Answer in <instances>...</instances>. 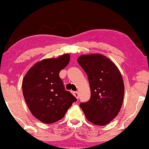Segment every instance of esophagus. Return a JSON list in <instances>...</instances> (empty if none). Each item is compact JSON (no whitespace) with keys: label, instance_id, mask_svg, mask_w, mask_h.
Segmentation results:
<instances>
[{"label":"esophagus","instance_id":"34e87169","mask_svg":"<svg viewBox=\"0 0 149 149\" xmlns=\"http://www.w3.org/2000/svg\"><path fill=\"white\" fill-rule=\"evenodd\" d=\"M73 95H74V96L77 98V99L79 98V93H78V92H73Z\"/></svg>","mask_w":149,"mask_h":149}]
</instances>
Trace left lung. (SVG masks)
Returning <instances> with one entry per match:
<instances>
[{
	"label": "left lung",
	"mask_w": 149,
	"mask_h": 149,
	"mask_svg": "<svg viewBox=\"0 0 149 149\" xmlns=\"http://www.w3.org/2000/svg\"><path fill=\"white\" fill-rule=\"evenodd\" d=\"M79 65L87 75L91 96L80 107L89 121L104 126L112 121L120 110L124 96L123 79L116 65L101 54L82 55Z\"/></svg>",
	"instance_id": "obj_1"
}]
</instances>
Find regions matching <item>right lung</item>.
Masks as SVG:
<instances>
[{
    "label": "right lung",
    "instance_id": "obj_1",
    "mask_svg": "<svg viewBox=\"0 0 149 149\" xmlns=\"http://www.w3.org/2000/svg\"><path fill=\"white\" fill-rule=\"evenodd\" d=\"M70 55L36 63L23 79L22 89L29 110L44 123H53L65 116L76 98L65 90L59 72L68 65Z\"/></svg>",
    "mask_w": 149,
    "mask_h": 149
}]
</instances>
